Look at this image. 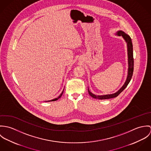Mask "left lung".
<instances>
[{
	"label": "left lung",
	"mask_w": 151,
	"mask_h": 151,
	"mask_svg": "<svg viewBox=\"0 0 151 151\" xmlns=\"http://www.w3.org/2000/svg\"><path fill=\"white\" fill-rule=\"evenodd\" d=\"M117 35L119 36H122L123 38L125 40V41L127 42V51H128V58H129V71H128V76L127 80L123 85L117 92L113 94L110 95H101V96H97L93 93H92L89 91L88 90V93L91 96H92L93 98L95 99H108L110 98H113L117 97L129 84V81L132 78V74H133V71H134V58H133V47H132V41L129 35L124 33V32L120 31L117 32Z\"/></svg>",
	"instance_id": "left-lung-1"
}]
</instances>
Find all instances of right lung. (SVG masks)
<instances>
[{"label":"right lung","instance_id":"1","mask_svg":"<svg viewBox=\"0 0 151 151\" xmlns=\"http://www.w3.org/2000/svg\"><path fill=\"white\" fill-rule=\"evenodd\" d=\"M63 91H64V90L63 91V92H62V93L59 95V97H58L57 98H55V99H52V100H50V101H47V102H51V101H57L58 99H59L61 96H62V94H63Z\"/></svg>","mask_w":151,"mask_h":151}]
</instances>
